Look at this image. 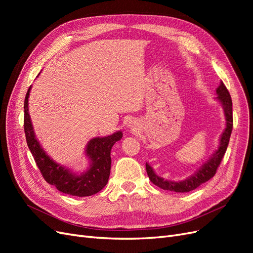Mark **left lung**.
Instances as JSON below:
<instances>
[{
  "label": "left lung",
  "mask_w": 253,
  "mask_h": 253,
  "mask_svg": "<svg viewBox=\"0 0 253 253\" xmlns=\"http://www.w3.org/2000/svg\"><path fill=\"white\" fill-rule=\"evenodd\" d=\"M216 94L217 99L221 102L224 106V112H225V116L227 120V126L224 133L221 134L220 140H219V147L216 150V152L214 153L212 157L207 162L200 170H198L194 175L191 176V177L182 180V181H171V180H165L164 178L159 177L157 176L154 171H153L152 168L145 164V169H147V173L150 180L154 183L155 186L162 188L164 190H169L173 191V192H180V193H185V192H190L197 187H200L202 183L208 181L210 178H212L214 175L216 173L217 168L219 167L221 159H223L229 140H230V136L232 132V127H233V114H232V100H231V96L229 94V91L227 87L225 86V84L223 81L220 82L219 86L216 89Z\"/></svg>",
  "instance_id": "obj_1"
}]
</instances>
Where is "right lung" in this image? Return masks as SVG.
Returning <instances> with one entry per match:
<instances>
[{"instance_id": "add662e5", "label": "right lung", "mask_w": 253, "mask_h": 253, "mask_svg": "<svg viewBox=\"0 0 253 253\" xmlns=\"http://www.w3.org/2000/svg\"><path fill=\"white\" fill-rule=\"evenodd\" d=\"M32 87V86H30ZM28 88L24 100V132L27 145L32 152L39 170L49 185L60 192L73 196H90L98 193L108 183L111 173V150L115 142L122 138L119 131L108 137L91 139L86 147V155L90 159L89 169L80 175L74 174L48 157L36 139L32 121L28 114Z\"/></svg>"}]
</instances>
